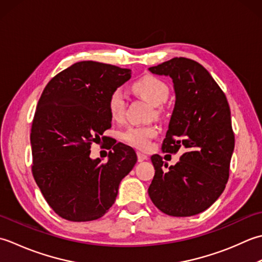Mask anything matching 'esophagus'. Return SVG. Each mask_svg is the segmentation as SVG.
I'll list each match as a JSON object with an SVG mask.
<instances>
[{
  "instance_id": "obj_1",
  "label": "esophagus",
  "mask_w": 262,
  "mask_h": 262,
  "mask_svg": "<svg viewBox=\"0 0 262 262\" xmlns=\"http://www.w3.org/2000/svg\"><path fill=\"white\" fill-rule=\"evenodd\" d=\"M137 155H138V161H139V162H143V161H146V159L148 158V156H147L146 154L137 152Z\"/></svg>"
}]
</instances>
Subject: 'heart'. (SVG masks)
I'll use <instances>...</instances> for the list:
<instances>
[{
	"instance_id": "1",
	"label": "heart",
	"mask_w": 262,
	"mask_h": 262,
	"mask_svg": "<svg viewBox=\"0 0 262 262\" xmlns=\"http://www.w3.org/2000/svg\"><path fill=\"white\" fill-rule=\"evenodd\" d=\"M132 90L141 98L147 100L154 107L163 105L168 98V87L161 80L146 76L132 84ZM107 108L112 119L116 121L121 120L125 111V98L121 90L116 89L112 92L107 99ZM158 114V111L155 112ZM157 135V129L154 125H133L127 127L123 132L122 138L129 145L141 150L149 147V141Z\"/></svg>"
}]
</instances>
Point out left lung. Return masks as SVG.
I'll return each instance as SVG.
<instances>
[{
	"label": "left lung",
	"instance_id": "obj_1",
	"mask_svg": "<svg viewBox=\"0 0 262 262\" xmlns=\"http://www.w3.org/2000/svg\"><path fill=\"white\" fill-rule=\"evenodd\" d=\"M148 70L173 81L175 104L163 150H184L168 170L159 155H152L155 176L148 193L166 215L194 216L225 190L235 145L231 110L225 94L198 62L175 57Z\"/></svg>",
	"mask_w": 262,
	"mask_h": 262
}]
</instances>
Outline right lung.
I'll use <instances>...</instances> for the list:
<instances>
[{"label":"right lung","mask_w":262,"mask_h":262,"mask_svg":"<svg viewBox=\"0 0 262 262\" xmlns=\"http://www.w3.org/2000/svg\"><path fill=\"white\" fill-rule=\"evenodd\" d=\"M131 78L130 69L83 61L53 78L31 126L33 175L47 204L71 222L104 216L121 181L137 163L133 148L114 141L107 163L90 158L92 143L111 127L107 99Z\"/></svg>","instance_id":"right-lung-1"}]
</instances>
